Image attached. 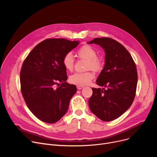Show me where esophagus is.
<instances>
[{
  "instance_id": "1",
  "label": "esophagus",
  "mask_w": 157,
  "mask_h": 157,
  "mask_svg": "<svg viewBox=\"0 0 157 157\" xmlns=\"http://www.w3.org/2000/svg\"><path fill=\"white\" fill-rule=\"evenodd\" d=\"M84 86H77V89L78 90H81L82 88H83Z\"/></svg>"
}]
</instances>
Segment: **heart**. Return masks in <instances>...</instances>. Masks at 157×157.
<instances>
[{
  "label": "heart",
  "mask_w": 157,
  "mask_h": 157,
  "mask_svg": "<svg viewBox=\"0 0 157 157\" xmlns=\"http://www.w3.org/2000/svg\"><path fill=\"white\" fill-rule=\"evenodd\" d=\"M95 49L88 44L82 46L77 52V55L81 59L86 60V69L88 70L85 72H76L69 78L70 83L78 86H85L90 83L95 77L94 73L90 70L98 72L103 70L104 61L102 58L97 56ZM62 63L65 69L72 71L74 67V59L71 53H66L62 59ZM90 70H89V69Z\"/></svg>",
  "instance_id": "obj_1"
}]
</instances>
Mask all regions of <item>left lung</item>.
<instances>
[{"instance_id": "obj_1", "label": "left lung", "mask_w": 157, "mask_h": 157, "mask_svg": "<svg viewBox=\"0 0 157 157\" xmlns=\"http://www.w3.org/2000/svg\"><path fill=\"white\" fill-rule=\"evenodd\" d=\"M89 44H97L105 52V65L96 84L105 88H92L88 104L98 118L110 121L120 117L132 104L136 96L137 72L127 49L116 40L97 37Z\"/></svg>"}]
</instances>
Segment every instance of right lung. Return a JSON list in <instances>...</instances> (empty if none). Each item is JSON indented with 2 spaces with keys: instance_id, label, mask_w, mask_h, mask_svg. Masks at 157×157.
<instances>
[{
  "instance_id": "1",
  "label": "right lung",
  "mask_w": 157,
  "mask_h": 157,
  "mask_svg": "<svg viewBox=\"0 0 157 157\" xmlns=\"http://www.w3.org/2000/svg\"><path fill=\"white\" fill-rule=\"evenodd\" d=\"M78 44L77 40L65 39H45L34 48L22 64L20 85L24 101L43 122L53 123L64 116L76 92V86L66 82L62 59Z\"/></svg>"
}]
</instances>
